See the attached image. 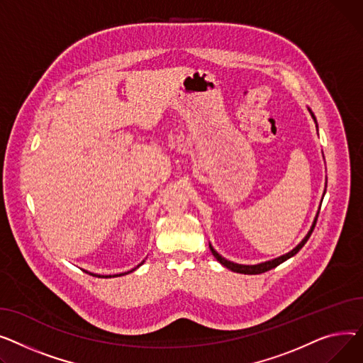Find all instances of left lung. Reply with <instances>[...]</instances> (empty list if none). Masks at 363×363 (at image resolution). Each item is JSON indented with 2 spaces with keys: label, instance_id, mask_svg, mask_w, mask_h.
Here are the masks:
<instances>
[{
  "label": "left lung",
  "instance_id": "obj_1",
  "mask_svg": "<svg viewBox=\"0 0 363 363\" xmlns=\"http://www.w3.org/2000/svg\"><path fill=\"white\" fill-rule=\"evenodd\" d=\"M308 110H309V108H308ZM309 113H311L312 118H313V120H315V123H316V118H315L313 113H312L311 110H309ZM316 129H318V124H316ZM318 214H319V212H318ZM318 214H316V217H315V220H313V224H312L311 230L308 231V234L305 236V239H303L299 245H297L293 250H290L289 253L283 255V257H280V258H275V259H272V261H267V262H262V264H258V265H240V264H234V262L227 261L225 258H223L221 255H220L214 247H212L211 245H209V249H211L212 255H214V257H216V259H217L221 265H224L225 268H228V269H231V271H234V272H240V274H262V272H265V271H269V269H272V268H275V267H279L280 264H283V262H284V261H287L289 258L294 257V255L305 246V243H306V242H308V239L311 238V234H312V231H313V228H315V225H316Z\"/></svg>",
  "mask_w": 363,
  "mask_h": 363
}]
</instances>
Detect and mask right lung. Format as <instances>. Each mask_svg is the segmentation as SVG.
<instances>
[{
  "label": "right lung",
  "mask_w": 363,
  "mask_h": 363,
  "mask_svg": "<svg viewBox=\"0 0 363 363\" xmlns=\"http://www.w3.org/2000/svg\"><path fill=\"white\" fill-rule=\"evenodd\" d=\"M138 267H139V265H138ZM138 267H136V268H138ZM136 268H135V269H136ZM135 269H132V271H135ZM132 271H129V272H132ZM86 272H88V271H86ZM129 272H121V274H116V275H96V274H92V272H88V274L95 275V277H105V279H106V277H117V275L120 277V275H125V274H129Z\"/></svg>",
  "instance_id": "1"
}]
</instances>
